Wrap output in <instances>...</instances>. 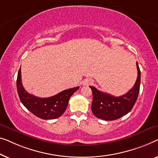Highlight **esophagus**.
I'll return each mask as SVG.
<instances>
[{
	"label": "esophagus",
	"mask_w": 158,
	"mask_h": 158,
	"mask_svg": "<svg viewBox=\"0 0 158 158\" xmlns=\"http://www.w3.org/2000/svg\"><path fill=\"white\" fill-rule=\"evenodd\" d=\"M92 83H93V81L92 79H87L84 80L83 84H84V85H85V86H89V85H90V84H92Z\"/></svg>",
	"instance_id": "esophagus-1"
}]
</instances>
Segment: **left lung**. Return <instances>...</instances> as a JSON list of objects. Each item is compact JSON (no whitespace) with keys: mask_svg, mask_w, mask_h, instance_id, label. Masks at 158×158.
<instances>
[{"mask_svg":"<svg viewBox=\"0 0 158 158\" xmlns=\"http://www.w3.org/2000/svg\"><path fill=\"white\" fill-rule=\"evenodd\" d=\"M137 78L133 87L120 97L112 96L107 93L89 86L92 91V111L95 116L106 121L120 118L131 111L136 102L140 86V70L137 61Z\"/></svg>","mask_w":158,"mask_h":158,"instance_id":"1","label":"left lung"}]
</instances>
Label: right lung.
I'll return each instance as SVG.
<instances>
[{"label":"right lung","instance_id":"right-lung-1","mask_svg":"<svg viewBox=\"0 0 158 158\" xmlns=\"http://www.w3.org/2000/svg\"><path fill=\"white\" fill-rule=\"evenodd\" d=\"M17 92L24 106L35 116L43 119H54L61 117L67 107L69 100L79 86L62 91L54 96L41 98L28 93L21 82V68L17 77Z\"/></svg>","mask_w":158,"mask_h":158}]
</instances>
